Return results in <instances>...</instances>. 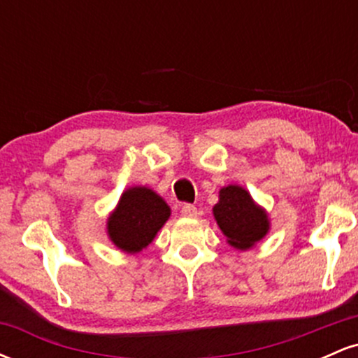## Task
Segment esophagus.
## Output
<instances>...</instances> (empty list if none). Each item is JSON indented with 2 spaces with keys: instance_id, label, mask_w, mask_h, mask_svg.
I'll list each match as a JSON object with an SVG mask.
<instances>
[{
  "instance_id": "1",
  "label": "esophagus",
  "mask_w": 358,
  "mask_h": 358,
  "mask_svg": "<svg viewBox=\"0 0 358 358\" xmlns=\"http://www.w3.org/2000/svg\"><path fill=\"white\" fill-rule=\"evenodd\" d=\"M182 215H183V217H190V219H193V217L199 215V210H196L195 205L185 203L183 207H182Z\"/></svg>"
}]
</instances>
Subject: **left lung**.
Listing matches in <instances>:
<instances>
[{
	"label": "left lung",
	"mask_w": 358,
	"mask_h": 358,
	"mask_svg": "<svg viewBox=\"0 0 358 358\" xmlns=\"http://www.w3.org/2000/svg\"><path fill=\"white\" fill-rule=\"evenodd\" d=\"M213 217L229 244L236 249H250L269 231L268 213L239 185L222 188Z\"/></svg>",
	"instance_id": "1"
}]
</instances>
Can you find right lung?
Masks as SVG:
<instances>
[{
  "label": "right lung",
  "mask_w": 358,
  "mask_h": 358,
  "mask_svg": "<svg viewBox=\"0 0 358 358\" xmlns=\"http://www.w3.org/2000/svg\"><path fill=\"white\" fill-rule=\"evenodd\" d=\"M170 213L165 200L151 188H127L108 219L109 239L117 249L136 254L153 242Z\"/></svg>",
  "instance_id": "add662e5"
}]
</instances>
